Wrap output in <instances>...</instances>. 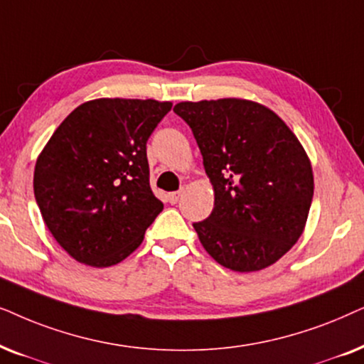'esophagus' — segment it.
Masks as SVG:
<instances>
[{
    "mask_svg": "<svg viewBox=\"0 0 364 364\" xmlns=\"http://www.w3.org/2000/svg\"><path fill=\"white\" fill-rule=\"evenodd\" d=\"M179 198H181V191H174V193H169L168 195V201L171 203V205H176L179 201Z\"/></svg>",
    "mask_w": 364,
    "mask_h": 364,
    "instance_id": "34e87169",
    "label": "esophagus"
}]
</instances>
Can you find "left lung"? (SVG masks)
Returning a JSON list of instances; mask_svg holds the SVG:
<instances>
[{
    "label": "left lung",
    "instance_id": "8db88e82",
    "mask_svg": "<svg viewBox=\"0 0 364 364\" xmlns=\"http://www.w3.org/2000/svg\"><path fill=\"white\" fill-rule=\"evenodd\" d=\"M173 111L190 124L215 193L211 215L193 225L203 248L240 273L274 264L303 235L313 200L296 134L251 100L181 101Z\"/></svg>",
    "mask_w": 364,
    "mask_h": 364
}]
</instances>
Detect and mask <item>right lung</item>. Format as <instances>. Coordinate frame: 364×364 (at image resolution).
Returning a JSON list of instances; mask_svg holds the SVG:
<instances>
[{"label":"right lung","mask_w":364,"mask_h":364,"mask_svg":"<svg viewBox=\"0 0 364 364\" xmlns=\"http://www.w3.org/2000/svg\"><path fill=\"white\" fill-rule=\"evenodd\" d=\"M173 103L98 98L73 109L36 159L35 198L63 250L93 268L128 258L163 210L146 141Z\"/></svg>","instance_id":"add662e5"}]
</instances>
